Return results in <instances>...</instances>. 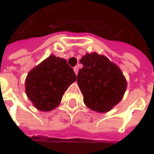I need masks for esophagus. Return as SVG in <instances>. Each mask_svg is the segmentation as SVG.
I'll return each mask as SVG.
<instances>
[{
  "label": "esophagus",
  "mask_w": 154,
  "mask_h": 154,
  "mask_svg": "<svg viewBox=\"0 0 154 154\" xmlns=\"http://www.w3.org/2000/svg\"><path fill=\"white\" fill-rule=\"evenodd\" d=\"M73 71H74L75 74H77L78 72H79V67H78L77 66H74V67H73Z\"/></svg>",
  "instance_id": "1"
}]
</instances>
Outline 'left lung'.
<instances>
[{
	"label": "left lung",
	"instance_id": "obj_1",
	"mask_svg": "<svg viewBox=\"0 0 154 154\" xmlns=\"http://www.w3.org/2000/svg\"><path fill=\"white\" fill-rule=\"evenodd\" d=\"M77 82L87 106L100 112L109 111L121 100L127 81L118 66L96 53L87 54L80 60Z\"/></svg>",
	"mask_w": 154,
	"mask_h": 154
}]
</instances>
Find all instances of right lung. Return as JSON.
<instances>
[{
    "label": "right lung",
    "instance_id": "1",
    "mask_svg": "<svg viewBox=\"0 0 154 154\" xmlns=\"http://www.w3.org/2000/svg\"><path fill=\"white\" fill-rule=\"evenodd\" d=\"M76 75L66 60L50 55L32 69L26 79V94L41 111H50L60 104Z\"/></svg>",
    "mask_w": 154,
    "mask_h": 154
}]
</instances>
